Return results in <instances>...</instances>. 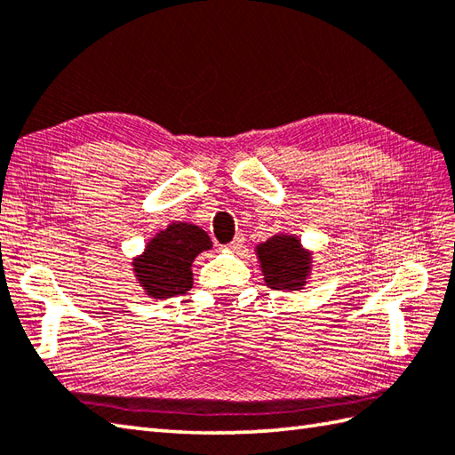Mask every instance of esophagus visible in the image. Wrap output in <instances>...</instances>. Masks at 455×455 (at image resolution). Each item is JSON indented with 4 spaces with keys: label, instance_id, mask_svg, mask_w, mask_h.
I'll use <instances>...</instances> for the list:
<instances>
[{
    "label": "esophagus",
    "instance_id": "esophagus-1",
    "mask_svg": "<svg viewBox=\"0 0 455 455\" xmlns=\"http://www.w3.org/2000/svg\"><path fill=\"white\" fill-rule=\"evenodd\" d=\"M227 248H228V250H233V252H240V250L244 248V235H243V233H238V235L235 236L233 243H230Z\"/></svg>",
    "mask_w": 455,
    "mask_h": 455
}]
</instances>
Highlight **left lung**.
<instances>
[{
    "mask_svg": "<svg viewBox=\"0 0 455 455\" xmlns=\"http://www.w3.org/2000/svg\"><path fill=\"white\" fill-rule=\"evenodd\" d=\"M256 256L267 287L279 291H299L311 277L313 254L295 235H274L256 246Z\"/></svg>",
    "mask_w": 455,
    "mask_h": 455,
    "instance_id": "1",
    "label": "left lung"
}]
</instances>
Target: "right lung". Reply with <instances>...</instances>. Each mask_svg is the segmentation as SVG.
<instances>
[{
  "instance_id": "add662e5",
  "label": "right lung",
  "mask_w": 455,
  "mask_h": 455,
  "mask_svg": "<svg viewBox=\"0 0 455 455\" xmlns=\"http://www.w3.org/2000/svg\"><path fill=\"white\" fill-rule=\"evenodd\" d=\"M211 246L209 235L197 225L172 222L132 259L134 277L152 299L186 293L193 285V259Z\"/></svg>"
}]
</instances>
